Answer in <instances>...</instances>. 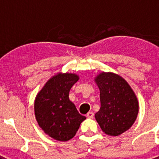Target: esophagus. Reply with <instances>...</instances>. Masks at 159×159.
Wrapping results in <instances>:
<instances>
[{"label": "esophagus", "mask_w": 159, "mask_h": 159, "mask_svg": "<svg viewBox=\"0 0 159 159\" xmlns=\"http://www.w3.org/2000/svg\"><path fill=\"white\" fill-rule=\"evenodd\" d=\"M87 116H88V118H90V119H92V118L94 117V113L92 111L88 112V113L87 114Z\"/></svg>", "instance_id": "esophagus-1"}]
</instances>
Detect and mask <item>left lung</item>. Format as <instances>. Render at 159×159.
Instances as JSON below:
<instances>
[{
	"label": "left lung",
	"mask_w": 159,
	"mask_h": 159,
	"mask_svg": "<svg viewBox=\"0 0 159 159\" xmlns=\"http://www.w3.org/2000/svg\"><path fill=\"white\" fill-rule=\"evenodd\" d=\"M100 92V109L95 115L105 134L118 136L131 127L139 113L137 97L127 82L112 72L95 79Z\"/></svg>",
	"instance_id": "8db88e82"
}]
</instances>
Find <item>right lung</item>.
I'll list each match as a JSON object with an SVG mask.
<instances>
[{"mask_svg": "<svg viewBox=\"0 0 159 159\" xmlns=\"http://www.w3.org/2000/svg\"><path fill=\"white\" fill-rule=\"evenodd\" d=\"M78 80L76 74L58 73L46 83L35 99L38 124L45 134L58 141L72 139L86 119L69 99L70 90Z\"/></svg>", "mask_w": 159, "mask_h": 159, "instance_id": "right-lung-1", "label": "right lung"}]
</instances>
